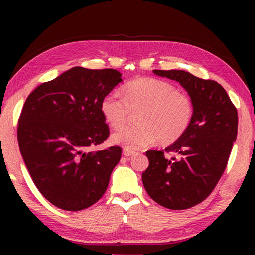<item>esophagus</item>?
I'll list each match as a JSON object with an SVG mask.
<instances>
[{
  "mask_svg": "<svg viewBox=\"0 0 255 255\" xmlns=\"http://www.w3.org/2000/svg\"><path fill=\"white\" fill-rule=\"evenodd\" d=\"M123 154H124V156L129 157V156H132V155H135V154H136V152H135V150H131V149L124 148V150H123Z\"/></svg>",
  "mask_w": 255,
  "mask_h": 255,
  "instance_id": "obj_1",
  "label": "esophagus"
}]
</instances>
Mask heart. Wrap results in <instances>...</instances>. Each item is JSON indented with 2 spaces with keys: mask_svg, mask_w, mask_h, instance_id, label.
<instances>
[{
  "mask_svg": "<svg viewBox=\"0 0 255 255\" xmlns=\"http://www.w3.org/2000/svg\"><path fill=\"white\" fill-rule=\"evenodd\" d=\"M124 99L107 94L100 102V111L112 129H122L130 112L136 114L135 127L112 135L111 141L127 149H140L158 140L161 145L178 141L193 118V101L174 85L155 77H139L123 88Z\"/></svg>",
  "mask_w": 255,
  "mask_h": 255,
  "instance_id": "obj_1",
  "label": "heart"
}]
</instances>
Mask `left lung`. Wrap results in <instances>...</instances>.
Wrapping results in <instances>:
<instances>
[{
    "mask_svg": "<svg viewBox=\"0 0 255 255\" xmlns=\"http://www.w3.org/2000/svg\"><path fill=\"white\" fill-rule=\"evenodd\" d=\"M174 80L193 101L187 132L163 150H147L149 165L141 179L148 196L165 208L182 210L200 204L215 189L226 169L237 136V110L223 86L180 70H154Z\"/></svg>",
    "mask_w": 255,
    "mask_h": 255,
    "instance_id": "8db88e82",
    "label": "left lung"
}]
</instances>
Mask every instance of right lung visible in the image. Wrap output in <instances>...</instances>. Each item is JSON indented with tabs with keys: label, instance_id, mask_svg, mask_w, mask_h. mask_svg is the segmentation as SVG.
Returning a JSON list of instances; mask_svg holds the SVG:
<instances>
[{
	"label": "right lung",
	"instance_id": "obj_1",
	"mask_svg": "<svg viewBox=\"0 0 255 255\" xmlns=\"http://www.w3.org/2000/svg\"><path fill=\"white\" fill-rule=\"evenodd\" d=\"M122 81L112 68L76 66L40 84L24 102L18 125L21 155L37 189L60 209H85L106 192L122 148H89L109 137L100 102Z\"/></svg>",
	"mask_w": 255,
	"mask_h": 255
}]
</instances>
